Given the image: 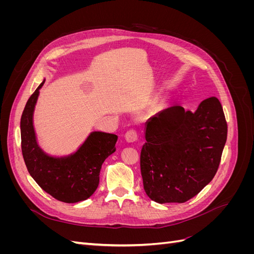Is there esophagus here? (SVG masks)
Wrapping results in <instances>:
<instances>
[{"mask_svg": "<svg viewBox=\"0 0 254 254\" xmlns=\"http://www.w3.org/2000/svg\"><path fill=\"white\" fill-rule=\"evenodd\" d=\"M137 136H139V135H137V132L135 131V130L131 129V130H128V131L126 132L125 139L128 143H133L137 140Z\"/></svg>", "mask_w": 254, "mask_h": 254, "instance_id": "34e87169", "label": "esophagus"}]
</instances>
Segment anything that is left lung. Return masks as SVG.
Segmentation results:
<instances>
[{
	"label": "left lung",
	"mask_w": 254,
	"mask_h": 254,
	"mask_svg": "<svg viewBox=\"0 0 254 254\" xmlns=\"http://www.w3.org/2000/svg\"><path fill=\"white\" fill-rule=\"evenodd\" d=\"M228 126L216 97L195 112L173 106L149 119L141 150L145 193L158 203H183L196 196L216 174Z\"/></svg>",
	"instance_id": "8db88e82"
}]
</instances>
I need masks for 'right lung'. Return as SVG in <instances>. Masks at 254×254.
<instances>
[{
  "mask_svg": "<svg viewBox=\"0 0 254 254\" xmlns=\"http://www.w3.org/2000/svg\"><path fill=\"white\" fill-rule=\"evenodd\" d=\"M44 80L28 98L21 117V148L29 175L44 191L59 201L86 200L96 190L104 161L115 151L118 135L93 131L66 157H51L38 145L33 124L34 110Z\"/></svg>",
  "mask_w": 254,
  "mask_h": 254,
  "instance_id": "add662e5",
  "label": "right lung"
}]
</instances>
